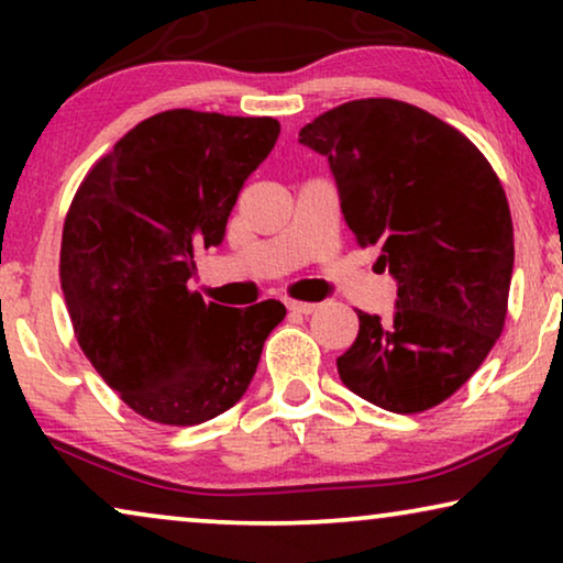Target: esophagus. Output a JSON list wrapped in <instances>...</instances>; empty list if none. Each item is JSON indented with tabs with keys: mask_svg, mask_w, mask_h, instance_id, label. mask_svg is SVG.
Masks as SVG:
<instances>
[{
	"mask_svg": "<svg viewBox=\"0 0 563 563\" xmlns=\"http://www.w3.org/2000/svg\"><path fill=\"white\" fill-rule=\"evenodd\" d=\"M287 307L297 314H310V312L318 310V305H314V302H299V299H289Z\"/></svg>",
	"mask_w": 563,
	"mask_h": 563,
	"instance_id": "34e87169",
	"label": "esophagus"
}]
</instances>
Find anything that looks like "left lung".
<instances>
[{
	"instance_id": "1",
	"label": "left lung",
	"mask_w": 563,
	"mask_h": 563,
	"mask_svg": "<svg viewBox=\"0 0 563 563\" xmlns=\"http://www.w3.org/2000/svg\"><path fill=\"white\" fill-rule=\"evenodd\" d=\"M328 158L345 225L397 279L389 320L358 310L338 374L412 415L464 387L503 333L515 241L505 189L464 133L397 99H353L299 130Z\"/></svg>"
}]
</instances>
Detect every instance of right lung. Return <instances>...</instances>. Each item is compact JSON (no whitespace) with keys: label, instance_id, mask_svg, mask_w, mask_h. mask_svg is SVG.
Listing matches in <instances>:
<instances>
[{"label":"right lung","instance_id":"right-lung-1","mask_svg":"<svg viewBox=\"0 0 563 563\" xmlns=\"http://www.w3.org/2000/svg\"><path fill=\"white\" fill-rule=\"evenodd\" d=\"M279 137L274 118L166 110L104 153L76 189L60 289L84 356L122 402L161 426H199L245 395L287 307L235 310L187 287L243 184Z\"/></svg>","mask_w":563,"mask_h":563}]
</instances>
